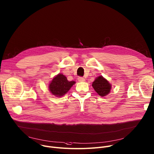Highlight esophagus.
Listing matches in <instances>:
<instances>
[{
  "mask_svg": "<svg viewBox=\"0 0 154 154\" xmlns=\"http://www.w3.org/2000/svg\"><path fill=\"white\" fill-rule=\"evenodd\" d=\"M78 80H79V82H83L85 81V79L83 77H79L78 78Z\"/></svg>",
  "mask_w": 154,
  "mask_h": 154,
  "instance_id": "34e87169",
  "label": "esophagus"
}]
</instances>
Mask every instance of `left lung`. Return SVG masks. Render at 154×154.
Segmentation results:
<instances>
[{"instance_id": "left-lung-1", "label": "left lung", "mask_w": 154, "mask_h": 154, "mask_svg": "<svg viewBox=\"0 0 154 154\" xmlns=\"http://www.w3.org/2000/svg\"><path fill=\"white\" fill-rule=\"evenodd\" d=\"M92 86L97 94L101 97L107 96L112 89V84L102 75L96 78L92 83Z\"/></svg>"}]
</instances>
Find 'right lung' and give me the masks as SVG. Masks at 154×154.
I'll use <instances>...</instances> for the list:
<instances>
[{"label":"right lung","instance_id":"obj_1","mask_svg":"<svg viewBox=\"0 0 154 154\" xmlns=\"http://www.w3.org/2000/svg\"><path fill=\"white\" fill-rule=\"evenodd\" d=\"M75 83V81H68L66 77L59 73L55 75L49 84V90L57 97H61L66 94Z\"/></svg>","mask_w":154,"mask_h":154}]
</instances>
